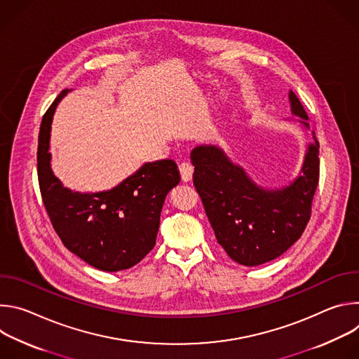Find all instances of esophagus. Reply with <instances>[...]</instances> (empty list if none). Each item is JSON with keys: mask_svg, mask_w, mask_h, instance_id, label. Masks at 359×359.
<instances>
[{"mask_svg": "<svg viewBox=\"0 0 359 359\" xmlns=\"http://www.w3.org/2000/svg\"><path fill=\"white\" fill-rule=\"evenodd\" d=\"M179 172H180V176H182L183 182H190L191 180V177H193V168H191V165H189L186 162L179 165Z\"/></svg>", "mask_w": 359, "mask_h": 359, "instance_id": "34e87169", "label": "esophagus"}]
</instances>
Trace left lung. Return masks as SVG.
Returning a JSON list of instances; mask_svg holds the SVG:
<instances>
[{
  "mask_svg": "<svg viewBox=\"0 0 359 359\" xmlns=\"http://www.w3.org/2000/svg\"><path fill=\"white\" fill-rule=\"evenodd\" d=\"M291 112L309 129V115L297 95L288 93ZM314 135V132H313ZM320 143L309 144L301 175L288 186L269 190L255 184L243 168L212 144L197 146L190 159L193 184L215 230L217 243L238 264L271 262L304 233L320 179Z\"/></svg>",
  "mask_w": 359,
  "mask_h": 359,
  "instance_id": "obj_1",
  "label": "left lung"
}]
</instances>
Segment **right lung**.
<instances>
[{
	"label": "right lung",
	"instance_id": "1",
	"mask_svg": "<svg viewBox=\"0 0 359 359\" xmlns=\"http://www.w3.org/2000/svg\"><path fill=\"white\" fill-rule=\"evenodd\" d=\"M64 89L45 112L38 137V182L43 206L64 245L102 271L137 264L156 243L168 193L180 182L170 159L144 163L108 191L79 193L62 186L50 169V123Z\"/></svg>",
	"mask_w": 359,
	"mask_h": 359
}]
</instances>
